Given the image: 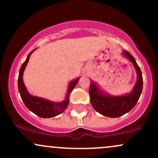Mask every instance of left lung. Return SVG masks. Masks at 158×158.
I'll return each mask as SVG.
<instances>
[{"mask_svg":"<svg viewBox=\"0 0 158 158\" xmlns=\"http://www.w3.org/2000/svg\"><path fill=\"white\" fill-rule=\"evenodd\" d=\"M123 55L131 61L137 72V81L129 94L122 96L110 95L101 90L93 80L90 85V99L94 110L103 116L111 118L121 117L130 111L137 104L143 90L142 72L135 58L126 50H123Z\"/></svg>","mask_w":158,"mask_h":158,"instance_id":"1","label":"left lung"}]
</instances>
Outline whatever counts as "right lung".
Masks as SVG:
<instances>
[{"instance_id": "obj_1", "label": "right lung", "mask_w": 158, "mask_h": 158, "mask_svg": "<svg viewBox=\"0 0 158 158\" xmlns=\"http://www.w3.org/2000/svg\"><path fill=\"white\" fill-rule=\"evenodd\" d=\"M33 50L29 53L27 56L26 61L21 65V69L19 70V79H18V85H19V90L20 95H21V99L24 103V105L28 108L30 111L34 113L35 115L39 116L41 118H50V117H56L64 111L65 109L68 107L69 104V97L71 91L75 88L77 82L79 80V78L73 79L70 81L68 88V91H67L66 97L62 102H52V101L48 100V99H44L35 96H32L27 91L26 86L23 81V74L26 68L27 63H28L29 59H30V56L32 53Z\"/></svg>"}]
</instances>
